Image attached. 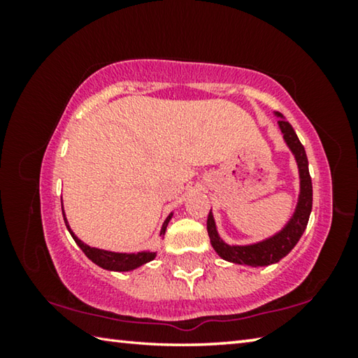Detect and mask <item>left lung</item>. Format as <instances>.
I'll return each mask as SVG.
<instances>
[{"label":"left lung","instance_id":"obj_1","mask_svg":"<svg viewBox=\"0 0 358 358\" xmlns=\"http://www.w3.org/2000/svg\"><path fill=\"white\" fill-rule=\"evenodd\" d=\"M280 117V129L282 132L284 142L287 143V147L292 151L299 166L300 173V196L299 202L294 211V216L290 217L289 222L282 227V230L275 234L273 237L259 241L254 245H227L224 243L222 238L220 237L216 230L215 217L213 213H208L207 220V230L208 237L211 241V246L217 252V256L222 257L224 260L238 265H250V266H265L280 262L282 257H286L287 254L294 250V246L299 243L300 237L305 232L310 221L311 208H313V183L310 177V169H308V157L305 147L296 137L292 124L287 120L282 118L281 113H276Z\"/></svg>","mask_w":358,"mask_h":358}]
</instances>
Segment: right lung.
I'll list each match as a JSON object with an SVG mask.
<instances>
[{"label":"right lung","instance_id":"add662e5","mask_svg":"<svg viewBox=\"0 0 358 358\" xmlns=\"http://www.w3.org/2000/svg\"><path fill=\"white\" fill-rule=\"evenodd\" d=\"M63 217H64L66 227H68L69 234L72 235V238H74V241L78 245V248H80V250L85 252V256H87L96 265H99L101 268L112 270V271H129V270L137 268V266L150 262V260H153L156 257V252H151V251L113 252V251H106V250H99V248L88 246L87 243H83L80 238L76 237V234L71 230L68 220H66V216H64V210H63ZM171 217H172V213L167 216V220L164 221V224H162L161 235L166 234L167 224H169V221H171Z\"/></svg>","mask_w":358,"mask_h":358}]
</instances>
